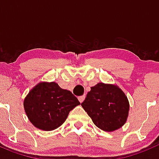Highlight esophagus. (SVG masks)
Masks as SVG:
<instances>
[{
    "label": "esophagus",
    "mask_w": 159,
    "mask_h": 159,
    "mask_svg": "<svg viewBox=\"0 0 159 159\" xmlns=\"http://www.w3.org/2000/svg\"><path fill=\"white\" fill-rule=\"evenodd\" d=\"M85 95H83V96L78 97V100H79L80 102H81V103L82 102H83V101H84V99H85Z\"/></svg>",
    "instance_id": "34e87169"
}]
</instances>
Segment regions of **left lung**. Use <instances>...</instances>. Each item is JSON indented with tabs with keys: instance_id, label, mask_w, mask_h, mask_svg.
Wrapping results in <instances>:
<instances>
[{
	"instance_id": "8db88e82",
	"label": "left lung",
	"mask_w": 159,
	"mask_h": 159,
	"mask_svg": "<svg viewBox=\"0 0 159 159\" xmlns=\"http://www.w3.org/2000/svg\"><path fill=\"white\" fill-rule=\"evenodd\" d=\"M96 126L107 132L116 130L125 123L129 101L118 85L98 83L91 87L81 103Z\"/></svg>"
}]
</instances>
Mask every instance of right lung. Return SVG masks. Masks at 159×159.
<instances>
[{"instance_id": "obj_1", "label": "right lung", "mask_w": 159, "mask_h": 159, "mask_svg": "<svg viewBox=\"0 0 159 159\" xmlns=\"http://www.w3.org/2000/svg\"><path fill=\"white\" fill-rule=\"evenodd\" d=\"M79 101L56 82H40L24 100V108L31 123L40 129L50 131L62 125Z\"/></svg>"}]
</instances>
